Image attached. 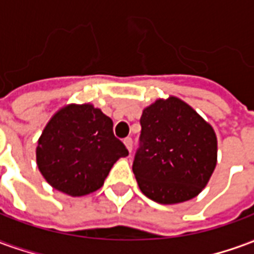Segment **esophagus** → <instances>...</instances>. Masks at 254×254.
Listing matches in <instances>:
<instances>
[{"label":"esophagus","mask_w":254,"mask_h":254,"mask_svg":"<svg viewBox=\"0 0 254 254\" xmlns=\"http://www.w3.org/2000/svg\"><path fill=\"white\" fill-rule=\"evenodd\" d=\"M124 144L127 145V148L129 152H132V149H133V140L130 137H127L125 140H124Z\"/></svg>","instance_id":"1"}]
</instances>
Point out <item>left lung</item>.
<instances>
[{"mask_svg":"<svg viewBox=\"0 0 254 254\" xmlns=\"http://www.w3.org/2000/svg\"><path fill=\"white\" fill-rule=\"evenodd\" d=\"M141 145L133 173L145 196L178 204L201 193L218 162L213 127L177 96L155 100L140 118Z\"/></svg>","mask_w":254,"mask_h":254,"instance_id":"1","label":"left lung"}]
</instances>
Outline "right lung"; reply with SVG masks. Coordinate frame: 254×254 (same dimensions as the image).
<instances>
[{
  "label": "right lung",
  "mask_w": 254,
  "mask_h": 254,
  "mask_svg": "<svg viewBox=\"0 0 254 254\" xmlns=\"http://www.w3.org/2000/svg\"><path fill=\"white\" fill-rule=\"evenodd\" d=\"M127 155L110 117L91 103H72L46 124L36 145V165L54 189L85 196L102 188L114 163Z\"/></svg>",
  "instance_id": "1"
}]
</instances>
